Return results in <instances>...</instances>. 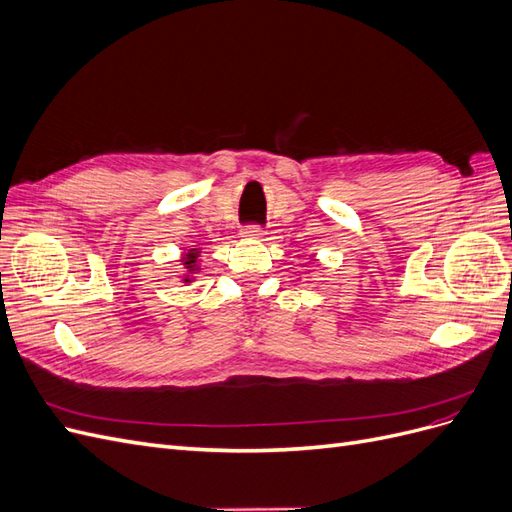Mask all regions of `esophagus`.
<instances>
[{
  "instance_id": "1",
  "label": "esophagus",
  "mask_w": 512,
  "mask_h": 512,
  "mask_svg": "<svg viewBox=\"0 0 512 512\" xmlns=\"http://www.w3.org/2000/svg\"><path fill=\"white\" fill-rule=\"evenodd\" d=\"M241 235L247 237V239H260V237H265V228H262V226H243Z\"/></svg>"
}]
</instances>
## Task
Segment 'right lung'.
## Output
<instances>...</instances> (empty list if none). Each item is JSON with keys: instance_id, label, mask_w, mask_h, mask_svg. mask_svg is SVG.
Instances as JSON below:
<instances>
[{"instance_id": "right-lung-1", "label": "right lung", "mask_w": 512, "mask_h": 512, "mask_svg": "<svg viewBox=\"0 0 512 512\" xmlns=\"http://www.w3.org/2000/svg\"><path fill=\"white\" fill-rule=\"evenodd\" d=\"M198 256H200V252L196 250V247H194V250H188V252L183 254V258H181V265L185 267V271H188V273L183 275V280H181V282L190 284V282L194 280L192 275H194V273H198Z\"/></svg>"}]
</instances>
